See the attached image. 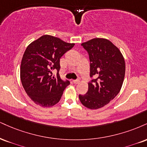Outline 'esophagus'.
Returning a JSON list of instances; mask_svg holds the SVG:
<instances>
[{
  "mask_svg": "<svg viewBox=\"0 0 147 147\" xmlns=\"http://www.w3.org/2000/svg\"><path fill=\"white\" fill-rule=\"evenodd\" d=\"M72 83H73V84H79V79H77V80H73V81H72Z\"/></svg>",
  "mask_w": 147,
  "mask_h": 147,
  "instance_id": "obj_1",
  "label": "esophagus"
}]
</instances>
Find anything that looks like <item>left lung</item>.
<instances>
[{
    "instance_id": "1",
    "label": "left lung",
    "mask_w": 147,
    "mask_h": 147,
    "mask_svg": "<svg viewBox=\"0 0 147 147\" xmlns=\"http://www.w3.org/2000/svg\"><path fill=\"white\" fill-rule=\"evenodd\" d=\"M81 46L88 51L90 61L88 90L79 95L85 107L90 109L102 107L119 93L125 74V62L121 51L105 38H94Z\"/></svg>"
}]
</instances>
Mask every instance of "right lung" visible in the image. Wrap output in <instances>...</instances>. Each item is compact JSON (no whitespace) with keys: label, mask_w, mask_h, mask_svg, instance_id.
<instances>
[{"label":"right lung","mask_w":147,"mask_h":147,"mask_svg":"<svg viewBox=\"0 0 147 147\" xmlns=\"http://www.w3.org/2000/svg\"><path fill=\"white\" fill-rule=\"evenodd\" d=\"M74 45L45 35L26 49L21 61L20 79L26 93L35 104L49 107L61 99L70 82L60 78V58ZM55 69L58 70L55 77L52 73Z\"/></svg>","instance_id":"add662e5"}]
</instances>
